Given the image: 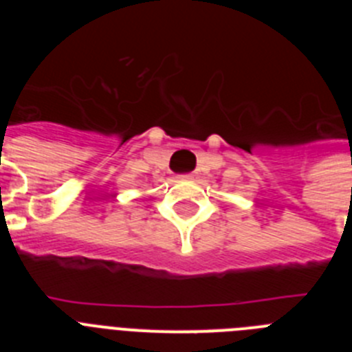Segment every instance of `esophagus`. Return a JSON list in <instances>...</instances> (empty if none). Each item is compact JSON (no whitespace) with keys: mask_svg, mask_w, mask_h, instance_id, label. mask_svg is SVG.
I'll list each match as a JSON object with an SVG mask.
<instances>
[{"mask_svg":"<svg viewBox=\"0 0 352 352\" xmlns=\"http://www.w3.org/2000/svg\"><path fill=\"white\" fill-rule=\"evenodd\" d=\"M183 178H186V179H190V178H192V174H185V176H183Z\"/></svg>","mask_w":352,"mask_h":352,"instance_id":"1","label":"esophagus"}]
</instances>
